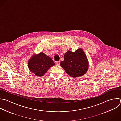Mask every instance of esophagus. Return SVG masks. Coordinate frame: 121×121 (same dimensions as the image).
<instances>
[{"mask_svg": "<svg viewBox=\"0 0 121 121\" xmlns=\"http://www.w3.org/2000/svg\"><path fill=\"white\" fill-rule=\"evenodd\" d=\"M60 64V61H57L56 62V65H59Z\"/></svg>", "mask_w": 121, "mask_h": 121, "instance_id": "34e87169", "label": "esophagus"}]
</instances>
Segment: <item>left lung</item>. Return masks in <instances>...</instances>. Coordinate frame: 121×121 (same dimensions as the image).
Masks as SVG:
<instances>
[{
    "instance_id": "8db88e82",
    "label": "left lung",
    "mask_w": 121,
    "mask_h": 121,
    "mask_svg": "<svg viewBox=\"0 0 121 121\" xmlns=\"http://www.w3.org/2000/svg\"><path fill=\"white\" fill-rule=\"evenodd\" d=\"M60 66L68 74L76 78L86 73L88 63L85 53L80 48L75 52L68 51L64 55V60L60 62Z\"/></svg>"
}]
</instances>
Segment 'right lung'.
Returning <instances> with one entry per match:
<instances>
[{
    "label": "right lung",
    "instance_id": "1",
    "mask_svg": "<svg viewBox=\"0 0 121 121\" xmlns=\"http://www.w3.org/2000/svg\"><path fill=\"white\" fill-rule=\"evenodd\" d=\"M54 65L52 60L43 52L34 55L28 63L30 71L38 77L43 76L50 67Z\"/></svg>",
    "mask_w": 121,
    "mask_h": 121
}]
</instances>
